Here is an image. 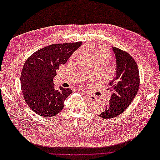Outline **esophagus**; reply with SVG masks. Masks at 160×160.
I'll return each mask as SVG.
<instances>
[{
	"instance_id": "esophagus-1",
	"label": "esophagus",
	"mask_w": 160,
	"mask_h": 160,
	"mask_svg": "<svg viewBox=\"0 0 160 160\" xmlns=\"http://www.w3.org/2000/svg\"><path fill=\"white\" fill-rule=\"evenodd\" d=\"M84 95L86 97V98H87L88 99H89V100H95V97L94 95H93L84 93Z\"/></svg>"
}]
</instances>
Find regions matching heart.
Instances as JSON below:
<instances>
[{"mask_svg":"<svg viewBox=\"0 0 160 160\" xmlns=\"http://www.w3.org/2000/svg\"><path fill=\"white\" fill-rule=\"evenodd\" d=\"M97 55H108L110 57V53L108 50H101L97 53Z\"/></svg>","mask_w":160,"mask_h":160,"instance_id":"b5f03b06","label":"heart"}]
</instances>
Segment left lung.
<instances>
[{"label": "left lung", "mask_w": 160, "mask_h": 160, "mask_svg": "<svg viewBox=\"0 0 160 160\" xmlns=\"http://www.w3.org/2000/svg\"><path fill=\"white\" fill-rule=\"evenodd\" d=\"M116 58V73L108 83L111 98L101 118L110 119L123 112L136 96L139 87V73L135 61L119 48L112 46Z\"/></svg>", "instance_id": "8db88e82"}]
</instances>
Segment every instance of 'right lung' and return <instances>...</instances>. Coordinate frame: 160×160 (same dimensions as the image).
<instances>
[{"label": "right lung", "instance_id": "add662e5", "mask_svg": "<svg viewBox=\"0 0 160 160\" xmlns=\"http://www.w3.org/2000/svg\"><path fill=\"white\" fill-rule=\"evenodd\" d=\"M82 42L55 44L44 47L27 59L21 73L23 97L33 112L50 118L59 114L64 101L72 93L70 88L56 89L53 78L61 65H65Z\"/></svg>", "mask_w": 160, "mask_h": 160}]
</instances>
